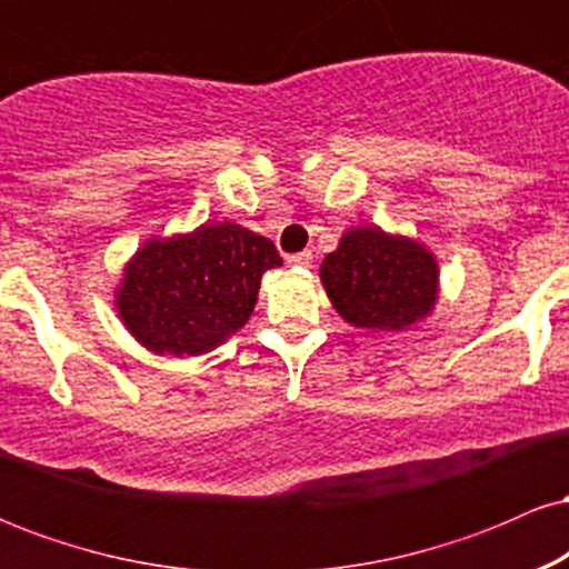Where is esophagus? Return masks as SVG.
<instances>
[{
	"mask_svg": "<svg viewBox=\"0 0 569 569\" xmlns=\"http://www.w3.org/2000/svg\"><path fill=\"white\" fill-rule=\"evenodd\" d=\"M286 262H289L291 267H310L312 264V253L310 251L291 253V257H286Z\"/></svg>",
	"mask_w": 569,
	"mask_h": 569,
	"instance_id": "34e87169",
	"label": "esophagus"
}]
</instances>
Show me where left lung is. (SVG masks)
I'll list each match as a JSON object with an SVG mask.
<instances>
[{
  "mask_svg": "<svg viewBox=\"0 0 569 569\" xmlns=\"http://www.w3.org/2000/svg\"><path fill=\"white\" fill-rule=\"evenodd\" d=\"M321 280L345 321L380 331H398L426 318L439 291L430 251L377 227L345 234L337 251L323 259Z\"/></svg>",
  "mask_w": 569,
  "mask_h": 569,
  "instance_id": "1",
  "label": "left lung"
}]
</instances>
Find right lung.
Wrapping results in <instances>:
<instances>
[{
	"label": "right lung",
	"mask_w": 569,
	"mask_h": 569,
	"mask_svg": "<svg viewBox=\"0 0 569 569\" xmlns=\"http://www.w3.org/2000/svg\"><path fill=\"white\" fill-rule=\"evenodd\" d=\"M280 253L240 224H202L192 234L149 240L128 264L117 310L154 352L200 356L248 321L259 283Z\"/></svg>",
	"instance_id": "obj_1"
}]
</instances>
